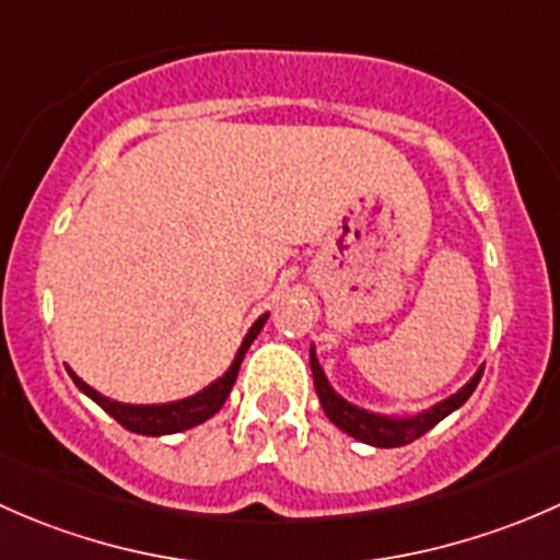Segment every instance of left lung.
<instances>
[{"label": "left lung", "mask_w": 560, "mask_h": 560, "mask_svg": "<svg viewBox=\"0 0 560 560\" xmlns=\"http://www.w3.org/2000/svg\"><path fill=\"white\" fill-rule=\"evenodd\" d=\"M482 371L485 365L466 382V385L457 389L455 395L439 400L436 406L420 411V415L389 417V415H376V411H365L360 409V406L343 400L341 395L330 387V382H327L325 371H322L319 360H316L314 347H312L314 387H316V395H319V404L322 409H325L327 420H330L336 428H341L343 433H349L352 439H358V442L371 444V447H404V444H411L415 439H420L422 433L431 431V428L439 425L444 417L453 415L455 409H460V406L466 404L468 395L477 389L479 380H482Z\"/></svg>", "instance_id": "1"}]
</instances>
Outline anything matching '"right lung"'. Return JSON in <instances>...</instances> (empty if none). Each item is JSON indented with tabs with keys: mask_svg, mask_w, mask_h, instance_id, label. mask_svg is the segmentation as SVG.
<instances>
[{
	"mask_svg": "<svg viewBox=\"0 0 560 560\" xmlns=\"http://www.w3.org/2000/svg\"><path fill=\"white\" fill-rule=\"evenodd\" d=\"M265 322H268V314H262L257 322H254L252 330L246 332L244 343H241L238 354H235L233 365L224 371V376H219L217 382H211V385H208L206 389H200V393L189 395V398L171 400V404H149V406L118 404V400L105 398V395H100L97 389L89 387L81 376L72 374V369H67V374L72 376V382H75L81 393H86L94 404L103 406L107 415H110L118 425L127 428V431L140 433V436H171V433H180V431H186V428L200 425V422H206L208 417H213L219 409H222L224 400H228V395H230V389H233L235 380H238L241 360H244L246 349L252 347L254 338L259 336V330H262Z\"/></svg>",
	"mask_w": 560,
	"mask_h": 560,
	"instance_id": "add662e5",
	"label": "right lung"
}]
</instances>
